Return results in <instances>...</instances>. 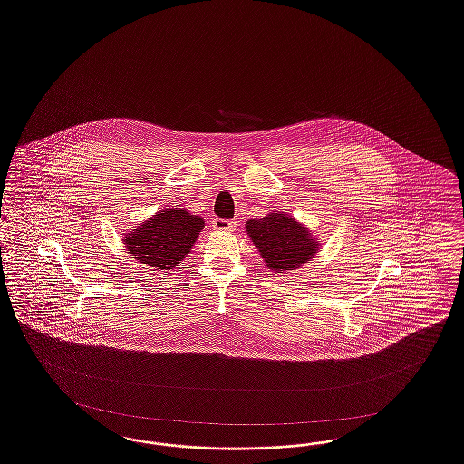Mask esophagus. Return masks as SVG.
I'll use <instances>...</instances> for the list:
<instances>
[{
	"label": "esophagus",
	"instance_id": "obj_1",
	"mask_svg": "<svg viewBox=\"0 0 464 464\" xmlns=\"http://www.w3.org/2000/svg\"><path fill=\"white\" fill-rule=\"evenodd\" d=\"M212 227L218 229V231H231L235 227L233 221H227V219H221V218H216L212 221Z\"/></svg>",
	"mask_w": 464,
	"mask_h": 464
}]
</instances>
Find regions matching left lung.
Returning a JSON list of instances; mask_svg holds the SVG:
<instances>
[{"label": "left lung", "instance_id": "8db88e82", "mask_svg": "<svg viewBox=\"0 0 464 464\" xmlns=\"http://www.w3.org/2000/svg\"><path fill=\"white\" fill-rule=\"evenodd\" d=\"M246 231L275 273L297 269L317 250L314 237L286 214L271 212L262 219H250Z\"/></svg>", "mask_w": 464, "mask_h": 464}]
</instances>
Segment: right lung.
<instances>
[{"instance_id": "right-lung-1", "label": "right lung", "mask_w": 464, "mask_h": 464, "mask_svg": "<svg viewBox=\"0 0 464 464\" xmlns=\"http://www.w3.org/2000/svg\"><path fill=\"white\" fill-rule=\"evenodd\" d=\"M204 229V219L186 210L166 208L124 237L132 259L157 269H172L185 259Z\"/></svg>"}]
</instances>
